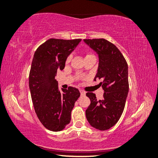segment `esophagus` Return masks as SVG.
Wrapping results in <instances>:
<instances>
[{
    "label": "esophagus",
    "instance_id": "1",
    "mask_svg": "<svg viewBox=\"0 0 158 158\" xmlns=\"http://www.w3.org/2000/svg\"><path fill=\"white\" fill-rule=\"evenodd\" d=\"M79 92H80L81 95H85V93L83 90H81V89H80V90H79Z\"/></svg>",
    "mask_w": 158,
    "mask_h": 158
}]
</instances>
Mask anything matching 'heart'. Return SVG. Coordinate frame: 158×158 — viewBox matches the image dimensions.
<instances>
[{
	"instance_id": "b5f03b06",
	"label": "heart",
	"mask_w": 158,
	"mask_h": 158,
	"mask_svg": "<svg viewBox=\"0 0 158 158\" xmlns=\"http://www.w3.org/2000/svg\"><path fill=\"white\" fill-rule=\"evenodd\" d=\"M70 59H71V57H68V58H67V62H69L70 61Z\"/></svg>"
}]
</instances>
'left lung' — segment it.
<instances>
[{"label": "left lung", "instance_id": "left-lung-1", "mask_svg": "<svg viewBox=\"0 0 158 158\" xmlns=\"http://www.w3.org/2000/svg\"><path fill=\"white\" fill-rule=\"evenodd\" d=\"M98 55V67L94 80L102 79L103 98L97 100L93 93L86 94L90 104L85 111L92 127L106 131L118 122L125 108L129 90L128 66L118 48L103 39H84Z\"/></svg>", "mask_w": 158, "mask_h": 158}]
</instances>
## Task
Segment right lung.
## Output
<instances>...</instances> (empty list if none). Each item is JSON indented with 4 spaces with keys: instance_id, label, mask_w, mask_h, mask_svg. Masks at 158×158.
Segmentation results:
<instances>
[{
    "instance_id": "add662e5",
    "label": "right lung",
    "mask_w": 158,
    "mask_h": 158,
    "mask_svg": "<svg viewBox=\"0 0 158 158\" xmlns=\"http://www.w3.org/2000/svg\"><path fill=\"white\" fill-rule=\"evenodd\" d=\"M81 39H50L35 52L29 74V88L38 118L46 128L63 131L71 121V111L80 96L73 87L60 90L57 70L65 68L68 57Z\"/></svg>"
}]
</instances>
